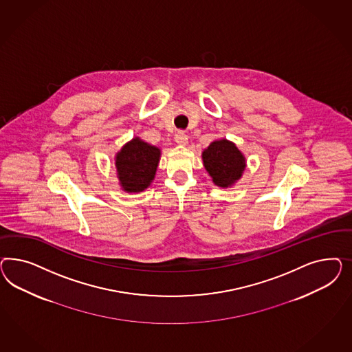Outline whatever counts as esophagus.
<instances>
[{
	"instance_id": "esophagus-1",
	"label": "esophagus",
	"mask_w": 352,
	"mask_h": 352,
	"mask_svg": "<svg viewBox=\"0 0 352 352\" xmlns=\"http://www.w3.org/2000/svg\"><path fill=\"white\" fill-rule=\"evenodd\" d=\"M175 142H177L178 144H181V146H186L187 142H188V137H187V134H186L183 130H179V131H177V134H175Z\"/></svg>"
}]
</instances>
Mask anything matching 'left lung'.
<instances>
[{
  "label": "left lung",
  "mask_w": 352,
  "mask_h": 352,
  "mask_svg": "<svg viewBox=\"0 0 352 352\" xmlns=\"http://www.w3.org/2000/svg\"><path fill=\"white\" fill-rule=\"evenodd\" d=\"M204 166L219 187H228L240 179L245 169V157L234 143L215 140L203 152Z\"/></svg>",
  "instance_id": "obj_1"
}]
</instances>
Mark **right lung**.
<instances>
[{
  "label": "right lung",
  "mask_w": 352,
  "mask_h": 352,
  "mask_svg": "<svg viewBox=\"0 0 352 352\" xmlns=\"http://www.w3.org/2000/svg\"><path fill=\"white\" fill-rule=\"evenodd\" d=\"M160 149L140 140L133 139L116 156L118 179L128 192L146 190L155 178L159 165Z\"/></svg>",
  "instance_id": "add662e5"
}]
</instances>
